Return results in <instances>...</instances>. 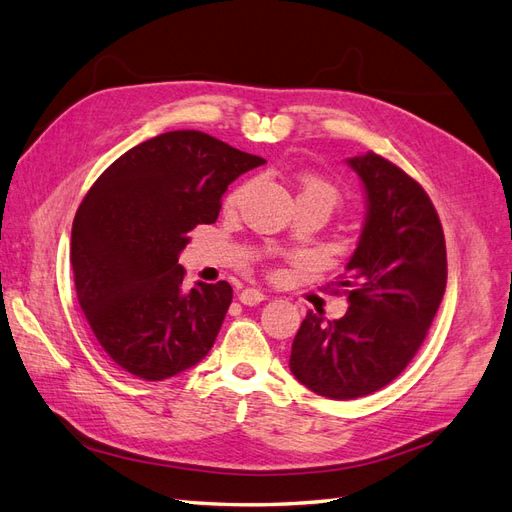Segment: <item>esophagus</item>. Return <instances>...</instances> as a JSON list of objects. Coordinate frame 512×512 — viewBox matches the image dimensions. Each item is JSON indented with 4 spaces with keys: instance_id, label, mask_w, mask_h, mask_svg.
<instances>
[{
    "instance_id": "esophagus-1",
    "label": "esophagus",
    "mask_w": 512,
    "mask_h": 512,
    "mask_svg": "<svg viewBox=\"0 0 512 512\" xmlns=\"http://www.w3.org/2000/svg\"><path fill=\"white\" fill-rule=\"evenodd\" d=\"M265 299H267V294L262 292V290H258V288H245L239 294V301L243 305H258V303H262Z\"/></svg>"
}]
</instances>
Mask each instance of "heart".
I'll return each instance as SVG.
<instances>
[{"label": "heart", "instance_id": "obj_1", "mask_svg": "<svg viewBox=\"0 0 512 512\" xmlns=\"http://www.w3.org/2000/svg\"><path fill=\"white\" fill-rule=\"evenodd\" d=\"M241 192H243V188L235 190V192H232V194L228 196V200H226V207H228V209L237 207L239 198H241ZM301 196H320L322 200H327L331 209H333V205L337 203V190L333 188V185H331L329 181H324V179H320V177H305V179H303V188H301Z\"/></svg>", "mask_w": 512, "mask_h": 512}]
</instances>
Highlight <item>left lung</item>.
I'll return each instance as SVG.
<instances>
[{"label":"left lung","mask_w":512,"mask_h":512,"mask_svg":"<svg viewBox=\"0 0 512 512\" xmlns=\"http://www.w3.org/2000/svg\"><path fill=\"white\" fill-rule=\"evenodd\" d=\"M348 166L361 177L367 215L339 286L348 312H307L290 371L309 391L356 399L380 391L425 342L446 288L444 232L427 192L404 170L367 151Z\"/></svg>","instance_id":"1"}]
</instances>
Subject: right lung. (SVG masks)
Returning <instances> with one entry per match:
<instances>
[{"label": "right lung", "instance_id": "1", "mask_svg": "<svg viewBox=\"0 0 512 512\" xmlns=\"http://www.w3.org/2000/svg\"><path fill=\"white\" fill-rule=\"evenodd\" d=\"M265 160L198 130L164 132L123 153L74 215L76 299L104 352L149 382L194 367L213 348L232 288H183L188 232L213 224L228 185Z\"/></svg>", "mask_w": 512, "mask_h": 512}]
</instances>
